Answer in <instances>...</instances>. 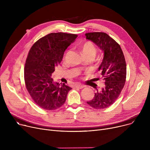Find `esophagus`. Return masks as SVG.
Returning <instances> with one entry per match:
<instances>
[{
    "label": "esophagus",
    "instance_id": "esophagus-1",
    "mask_svg": "<svg viewBox=\"0 0 150 150\" xmlns=\"http://www.w3.org/2000/svg\"><path fill=\"white\" fill-rule=\"evenodd\" d=\"M85 86H84V85H83V84H77L75 87H76V88H78V89H83V88H85Z\"/></svg>",
    "mask_w": 150,
    "mask_h": 150
}]
</instances>
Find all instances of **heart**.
Returning a JSON list of instances; mask_svg holds the SVG:
<instances>
[{
    "instance_id": "heart-1",
    "label": "heart",
    "mask_w": 150,
    "mask_h": 150,
    "mask_svg": "<svg viewBox=\"0 0 150 150\" xmlns=\"http://www.w3.org/2000/svg\"><path fill=\"white\" fill-rule=\"evenodd\" d=\"M81 53L85 57L93 58L97 53V49L91 42L86 41L81 45Z\"/></svg>"
}]
</instances>
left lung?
Returning <instances> with one entry per match:
<instances>
[{"label":"left lung","instance_id":"left-lung-1","mask_svg":"<svg viewBox=\"0 0 150 150\" xmlns=\"http://www.w3.org/2000/svg\"><path fill=\"white\" fill-rule=\"evenodd\" d=\"M85 36L104 52L98 71L105 81V88L100 92L97 91L93 98L87 103L95 109H105L114 103L124 87L127 77L125 57L120 45L108 34L93 32Z\"/></svg>","mask_w":150,"mask_h":150}]
</instances>
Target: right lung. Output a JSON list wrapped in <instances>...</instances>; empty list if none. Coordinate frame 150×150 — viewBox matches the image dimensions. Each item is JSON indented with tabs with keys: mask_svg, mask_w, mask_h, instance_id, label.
<instances>
[{
	"mask_svg": "<svg viewBox=\"0 0 150 150\" xmlns=\"http://www.w3.org/2000/svg\"><path fill=\"white\" fill-rule=\"evenodd\" d=\"M77 36L52 33L38 40L28 52L24 67L26 88L35 103L44 109L51 111L62 106L72 89L64 83L54 82L51 76Z\"/></svg>",
	"mask_w": 150,
	"mask_h": 150,
	"instance_id": "obj_1",
	"label": "right lung"
}]
</instances>
